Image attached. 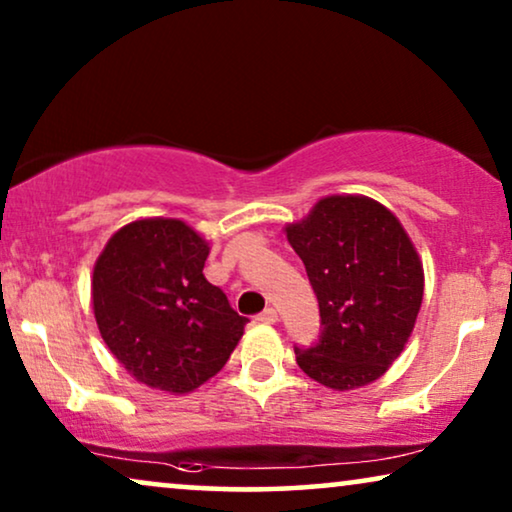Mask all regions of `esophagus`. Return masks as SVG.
I'll return each instance as SVG.
<instances>
[{"instance_id":"obj_1","label":"esophagus","mask_w":512,"mask_h":512,"mask_svg":"<svg viewBox=\"0 0 512 512\" xmlns=\"http://www.w3.org/2000/svg\"><path fill=\"white\" fill-rule=\"evenodd\" d=\"M256 319L261 321V324H275V321H277L279 317H277V310H275V307H265V310H263L261 314H258Z\"/></svg>"}]
</instances>
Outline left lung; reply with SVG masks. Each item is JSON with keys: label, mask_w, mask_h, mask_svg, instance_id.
Returning <instances> with one entry per match:
<instances>
[{"label": "left lung", "mask_w": 512, "mask_h": 512, "mask_svg": "<svg viewBox=\"0 0 512 512\" xmlns=\"http://www.w3.org/2000/svg\"><path fill=\"white\" fill-rule=\"evenodd\" d=\"M305 263L324 331L296 347L300 370L335 391L380 380L405 349L424 296V268L394 212L366 195H326L286 223Z\"/></svg>", "instance_id": "8db88e82"}]
</instances>
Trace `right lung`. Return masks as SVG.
Wrapping results in <instances>:
<instances>
[{"instance_id": "right-lung-1", "label": "right lung", "mask_w": 512, "mask_h": 512, "mask_svg": "<svg viewBox=\"0 0 512 512\" xmlns=\"http://www.w3.org/2000/svg\"><path fill=\"white\" fill-rule=\"evenodd\" d=\"M209 242L179 219L116 230L93 268V312L116 361L146 387L191 394L219 373L247 319L202 268Z\"/></svg>"}]
</instances>
